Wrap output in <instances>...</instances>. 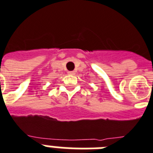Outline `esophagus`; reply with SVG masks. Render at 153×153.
<instances>
[{"label":"esophagus","instance_id":"1","mask_svg":"<svg viewBox=\"0 0 153 153\" xmlns=\"http://www.w3.org/2000/svg\"><path fill=\"white\" fill-rule=\"evenodd\" d=\"M68 73L69 74V75H74V74H75V71H68Z\"/></svg>","mask_w":153,"mask_h":153}]
</instances>
